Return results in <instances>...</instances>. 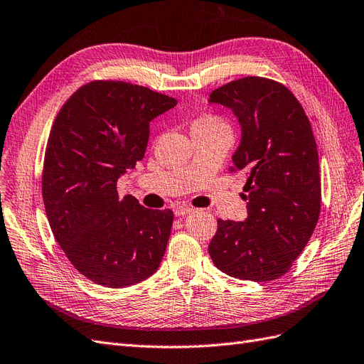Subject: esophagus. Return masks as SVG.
<instances>
[{"mask_svg":"<svg viewBox=\"0 0 364 364\" xmlns=\"http://www.w3.org/2000/svg\"><path fill=\"white\" fill-rule=\"evenodd\" d=\"M193 211H194V208H191V206H183V205H179V206H176V208H174L176 215H186V214H190Z\"/></svg>","mask_w":364,"mask_h":364,"instance_id":"34e87169","label":"esophagus"}]
</instances>
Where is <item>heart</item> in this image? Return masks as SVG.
I'll use <instances>...</instances> for the list:
<instances>
[{
  "mask_svg": "<svg viewBox=\"0 0 364 364\" xmlns=\"http://www.w3.org/2000/svg\"><path fill=\"white\" fill-rule=\"evenodd\" d=\"M196 122H199V124H213V122H220V121H218L215 119V117H211V116H203V117H199L198 121Z\"/></svg>",
  "mask_w": 364,
  "mask_h": 364,
  "instance_id": "obj_1",
  "label": "heart"
}]
</instances>
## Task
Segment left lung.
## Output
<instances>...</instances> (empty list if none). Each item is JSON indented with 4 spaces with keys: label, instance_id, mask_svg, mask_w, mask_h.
Instances as JSON below:
<instances>
[{
    "label": "left lung",
    "instance_id": "left-lung-1",
    "mask_svg": "<svg viewBox=\"0 0 364 364\" xmlns=\"http://www.w3.org/2000/svg\"><path fill=\"white\" fill-rule=\"evenodd\" d=\"M237 117L242 129L231 173L248 176L243 222L218 220L208 252L222 272L240 280L271 282L291 269L320 215L318 151L311 122L287 87L247 76L210 95Z\"/></svg>",
    "mask_w": 364,
    "mask_h": 364
}]
</instances>
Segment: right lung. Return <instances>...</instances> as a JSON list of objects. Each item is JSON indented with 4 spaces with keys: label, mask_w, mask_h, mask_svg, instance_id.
<instances>
[{
    "label": "right lung",
    "mask_w": 364,
    "mask_h": 364,
    "mask_svg": "<svg viewBox=\"0 0 364 364\" xmlns=\"http://www.w3.org/2000/svg\"><path fill=\"white\" fill-rule=\"evenodd\" d=\"M174 97L122 81H93L68 97L48 136L43 199L67 259L107 288H127L158 271L171 210L119 198L117 179L142 161L150 122Z\"/></svg>",
    "instance_id": "1"
}]
</instances>
